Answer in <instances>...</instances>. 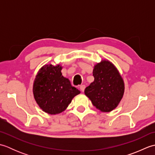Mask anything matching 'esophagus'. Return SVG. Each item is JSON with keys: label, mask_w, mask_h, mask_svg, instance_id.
I'll list each match as a JSON object with an SVG mask.
<instances>
[{"label": "esophagus", "mask_w": 155, "mask_h": 155, "mask_svg": "<svg viewBox=\"0 0 155 155\" xmlns=\"http://www.w3.org/2000/svg\"><path fill=\"white\" fill-rule=\"evenodd\" d=\"M80 89L82 92H84V89H85V85L84 84H82V85H80Z\"/></svg>", "instance_id": "1"}]
</instances>
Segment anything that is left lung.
I'll return each mask as SVG.
<instances>
[{
	"mask_svg": "<svg viewBox=\"0 0 155 155\" xmlns=\"http://www.w3.org/2000/svg\"><path fill=\"white\" fill-rule=\"evenodd\" d=\"M94 80L84 90V94L101 112L116 108L124 92V83L117 68L110 61L103 60L94 67Z\"/></svg>",
	"mask_w": 155,
	"mask_h": 155,
	"instance_id": "left-lung-1",
	"label": "left lung"
}]
</instances>
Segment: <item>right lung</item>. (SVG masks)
I'll return each mask as SVG.
<instances>
[{"label":"right lung","mask_w":155,"mask_h":155,"mask_svg":"<svg viewBox=\"0 0 155 155\" xmlns=\"http://www.w3.org/2000/svg\"><path fill=\"white\" fill-rule=\"evenodd\" d=\"M62 68L60 64H46L39 70L34 81L35 99L42 110L50 114L62 113L81 93L62 75Z\"/></svg>","instance_id":"obj_1"}]
</instances>
